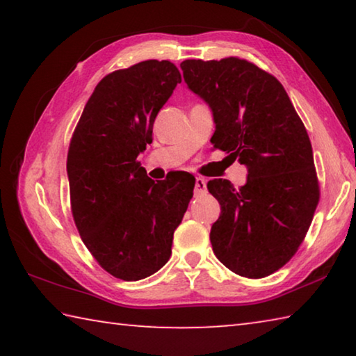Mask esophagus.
I'll return each mask as SVG.
<instances>
[{
	"label": "esophagus",
	"instance_id": "34e87169",
	"mask_svg": "<svg viewBox=\"0 0 356 356\" xmlns=\"http://www.w3.org/2000/svg\"><path fill=\"white\" fill-rule=\"evenodd\" d=\"M207 191V184L206 180H204L202 177H196V182H195V195L200 196V195H204V193Z\"/></svg>",
	"mask_w": 356,
	"mask_h": 356
}]
</instances>
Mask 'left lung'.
Masks as SVG:
<instances>
[{"label":"left lung","instance_id":"1","mask_svg":"<svg viewBox=\"0 0 356 356\" xmlns=\"http://www.w3.org/2000/svg\"><path fill=\"white\" fill-rule=\"evenodd\" d=\"M180 67L212 108L213 149L248 168L240 188L226 179L207 184L221 206L210 231L215 256L234 273L265 278L298 251L321 200L308 131L282 84L256 64L229 56Z\"/></svg>","mask_w":356,"mask_h":356}]
</instances>
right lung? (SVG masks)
I'll use <instances>...</instances> for the list:
<instances>
[{
    "label": "right lung",
    "mask_w": 356,
    "mask_h": 356,
    "mask_svg": "<svg viewBox=\"0 0 356 356\" xmlns=\"http://www.w3.org/2000/svg\"><path fill=\"white\" fill-rule=\"evenodd\" d=\"M180 81L171 61L114 70L95 86L72 135V216L83 243L114 278H147L170 261L174 231L193 197L190 172L154 182L136 160Z\"/></svg>",
    "instance_id": "right-lung-1"
}]
</instances>
